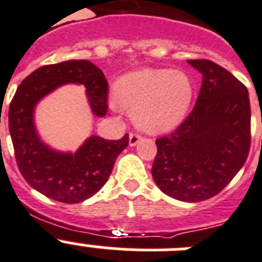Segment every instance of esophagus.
Segmentation results:
<instances>
[{
  "instance_id": "1",
  "label": "esophagus",
  "mask_w": 262,
  "mask_h": 262,
  "mask_svg": "<svg viewBox=\"0 0 262 262\" xmlns=\"http://www.w3.org/2000/svg\"><path fill=\"white\" fill-rule=\"evenodd\" d=\"M140 140H141V136L140 135H136V133H130L129 135V145L130 146H136L140 142Z\"/></svg>"
}]
</instances>
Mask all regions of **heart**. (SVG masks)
I'll return each mask as SVG.
<instances>
[{
	"label": "heart",
	"instance_id": "b5f03b06",
	"mask_svg": "<svg viewBox=\"0 0 262 262\" xmlns=\"http://www.w3.org/2000/svg\"><path fill=\"white\" fill-rule=\"evenodd\" d=\"M116 104L148 133H166L181 124L193 100V83L181 70L141 69L114 83Z\"/></svg>",
	"mask_w": 262,
	"mask_h": 262
}]
</instances>
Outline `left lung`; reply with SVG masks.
I'll return each instance as SVG.
<instances>
[{
  "mask_svg": "<svg viewBox=\"0 0 262 262\" xmlns=\"http://www.w3.org/2000/svg\"><path fill=\"white\" fill-rule=\"evenodd\" d=\"M202 74L199 98L186 120L156 140L151 176L172 199L200 202L219 194L247 161L250 102L244 83L209 60H188Z\"/></svg>",
  "mask_w": 262,
  "mask_h": 262,
  "instance_id": "obj_1",
  "label": "left lung"
}]
</instances>
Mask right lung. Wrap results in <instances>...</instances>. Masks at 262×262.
Instances as JSON below:
<instances>
[{
	"instance_id": "add662e5",
	"label": "right lung",
	"mask_w": 262,
	"mask_h": 262,
	"mask_svg": "<svg viewBox=\"0 0 262 262\" xmlns=\"http://www.w3.org/2000/svg\"><path fill=\"white\" fill-rule=\"evenodd\" d=\"M67 83L86 88L92 112L104 117L109 88L104 73L88 60H69L38 68L19 83L9 107V132L26 182L49 199L77 204L105 185L116 158L129 144V136L121 140L90 136L74 153L46 145L34 125V109L45 96Z\"/></svg>"
}]
</instances>
